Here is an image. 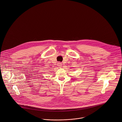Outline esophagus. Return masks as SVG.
<instances>
[{
	"label": "esophagus",
	"instance_id": "34e87169",
	"mask_svg": "<svg viewBox=\"0 0 122 122\" xmlns=\"http://www.w3.org/2000/svg\"><path fill=\"white\" fill-rule=\"evenodd\" d=\"M57 66H59V67H61V66H62V64L61 63L58 62V63L57 64Z\"/></svg>",
	"mask_w": 122,
	"mask_h": 122
}]
</instances>
